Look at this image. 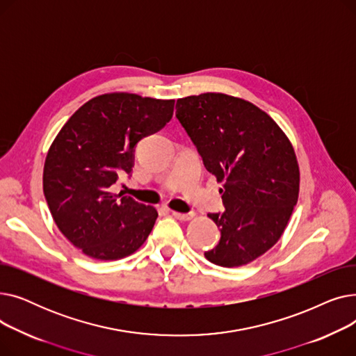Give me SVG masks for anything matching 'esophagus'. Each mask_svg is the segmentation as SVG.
I'll return each instance as SVG.
<instances>
[{
    "mask_svg": "<svg viewBox=\"0 0 356 356\" xmlns=\"http://www.w3.org/2000/svg\"><path fill=\"white\" fill-rule=\"evenodd\" d=\"M172 215L179 220H191L195 216L193 213H181V212H176V211H172Z\"/></svg>",
    "mask_w": 356,
    "mask_h": 356,
    "instance_id": "34e87169",
    "label": "esophagus"
}]
</instances>
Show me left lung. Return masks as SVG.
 Segmentation results:
<instances>
[{
    "label": "left lung",
    "mask_w": 356,
    "mask_h": 356,
    "mask_svg": "<svg viewBox=\"0 0 356 356\" xmlns=\"http://www.w3.org/2000/svg\"><path fill=\"white\" fill-rule=\"evenodd\" d=\"M176 117L197 147L225 204L208 216L220 228L204 252L220 267L247 266L282 238L300 191L294 147L257 105L220 92L177 99Z\"/></svg>",
    "instance_id": "1"
}]
</instances>
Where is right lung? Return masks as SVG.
I'll return each mask as SVG.
<instances>
[{
    "label": "right lung",
    "mask_w": 356,
    "mask_h": 356,
    "mask_svg": "<svg viewBox=\"0 0 356 356\" xmlns=\"http://www.w3.org/2000/svg\"><path fill=\"white\" fill-rule=\"evenodd\" d=\"M175 99L109 92L85 102L53 140L43 192L59 231L90 258L136 252L159 216L154 207L109 189L131 175L136 144L173 117Z\"/></svg>",
    "instance_id": "obj_1"
}]
</instances>
